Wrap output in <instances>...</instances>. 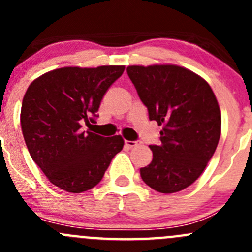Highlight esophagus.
<instances>
[{"label": "esophagus", "instance_id": "esophagus-1", "mask_svg": "<svg viewBox=\"0 0 252 252\" xmlns=\"http://www.w3.org/2000/svg\"><path fill=\"white\" fill-rule=\"evenodd\" d=\"M139 142L136 141V140H134V141H131V140H126V145L128 147H134V146H136V145H138Z\"/></svg>", "mask_w": 252, "mask_h": 252}]
</instances>
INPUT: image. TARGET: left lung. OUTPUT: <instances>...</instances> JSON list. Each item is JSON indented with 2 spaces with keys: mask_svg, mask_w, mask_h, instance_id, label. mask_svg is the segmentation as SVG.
Instances as JSON below:
<instances>
[{
  "mask_svg": "<svg viewBox=\"0 0 252 252\" xmlns=\"http://www.w3.org/2000/svg\"><path fill=\"white\" fill-rule=\"evenodd\" d=\"M126 73L150 121L163 126L141 179L163 194L180 191L201 175L220 141L217 98L207 81L178 65H130Z\"/></svg>",
  "mask_w": 252,
  "mask_h": 252,
  "instance_id": "8db88e82",
  "label": "left lung"
}]
</instances>
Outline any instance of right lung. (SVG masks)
I'll use <instances>...</instances> for the list:
<instances>
[{
	"label": "right lung",
	"instance_id": "obj_1",
	"mask_svg": "<svg viewBox=\"0 0 252 252\" xmlns=\"http://www.w3.org/2000/svg\"><path fill=\"white\" fill-rule=\"evenodd\" d=\"M124 65L65 67L35 79L22 102L20 124L32 161L52 184L68 192L97 185L123 149L121 135L84 129L96 123L101 100Z\"/></svg>",
	"mask_w": 252,
	"mask_h": 252
}]
</instances>
